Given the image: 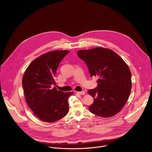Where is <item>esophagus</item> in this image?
Returning <instances> with one entry per match:
<instances>
[{"instance_id":"obj_1","label":"esophagus","mask_w":152,"mask_h":152,"mask_svg":"<svg viewBox=\"0 0 152 152\" xmlns=\"http://www.w3.org/2000/svg\"><path fill=\"white\" fill-rule=\"evenodd\" d=\"M77 93L80 95H85L86 94L84 91H78V92H77Z\"/></svg>"}]
</instances>
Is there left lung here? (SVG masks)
<instances>
[{
	"label": "left lung",
	"instance_id": "1",
	"mask_svg": "<svg viewBox=\"0 0 152 152\" xmlns=\"http://www.w3.org/2000/svg\"><path fill=\"white\" fill-rule=\"evenodd\" d=\"M77 53L87 64L90 76L99 77L97 87L88 91L94 98L90 111L105 118L115 115L130 94L132 74L128 65L118 54L108 48L81 50Z\"/></svg>",
	"mask_w": 152,
	"mask_h": 152
}]
</instances>
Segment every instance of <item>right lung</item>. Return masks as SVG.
I'll use <instances>...</instances> for the list:
<instances>
[{
    "mask_svg": "<svg viewBox=\"0 0 152 152\" xmlns=\"http://www.w3.org/2000/svg\"><path fill=\"white\" fill-rule=\"evenodd\" d=\"M69 51H50L35 59L22 78L25 100L38 118L53 123L65 117L68 111V99L73 92L57 90L55 78L59 64Z\"/></svg>",
    "mask_w": 152,
    "mask_h": 152,
    "instance_id": "1",
    "label": "right lung"
}]
</instances>
